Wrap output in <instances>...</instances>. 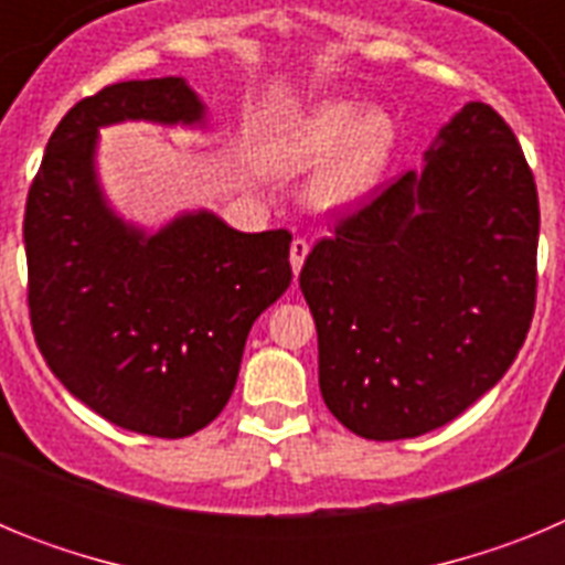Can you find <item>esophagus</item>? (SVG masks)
I'll use <instances>...</instances> for the list:
<instances>
[{"label":"esophagus","instance_id":"34e87169","mask_svg":"<svg viewBox=\"0 0 565 565\" xmlns=\"http://www.w3.org/2000/svg\"><path fill=\"white\" fill-rule=\"evenodd\" d=\"M288 257H291V271H294V277H297L299 271H302V263H306V257H308V243L302 237H297L291 243V254H288Z\"/></svg>","mask_w":565,"mask_h":565}]
</instances>
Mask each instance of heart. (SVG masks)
I'll return each instance as SVG.
<instances>
[{
  "instance_id": "obj_1",
  "label": "heart",
  "mask_w": 565,
  "mask_h": 565,
  "mask_svg": "<svg viewBox=\"0 0 565 565\" xmlns=\"http://www.w3.org/2000/svg\"><path fill=\"white\" fill-rule=\"evenodd\" d=\"M398 149V124L382 104L322 98L279 124L263 147V167L277 178L313 168L306 198L317 212H351L387 178Z\"/></svg>"
}]
</instances>
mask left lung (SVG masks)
<instances>
[{
	"mask_svg": "<svg viewBox=\"0 0 565 565\" xmlns=\"http://www.w3.org/2000/svg\"><path fill=\"white\" fill-rule=\"evenodd\" d=\"M537 232L515 132L469 102L424 167L339 221L299 271L328 411L356 436L398 441L492 391L535 313Z\"/></svg>",
	"mask_w": 565,
	"mask_h": 565,
	"instance_id": "left-lung-1",
	"label": "left lung"
}]
</instances>
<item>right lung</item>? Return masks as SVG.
I'll return each mask as SVG.
<instances>
[{"label": "right lung", "instance_id": "1", "mask_svg": "<svg viewBox=\"0 0 565 565\" xmlns=\"http://www.w3.org/2000/svg\"><path fill=\"white\" fill-rule=\"evenodd\" d=\"M206 127L186 78L109 84L50 135L24 209L30 326L78 402L124 430L183 438L221 416L254 319L291 286V234H246L209 209L158 232L98 183V129Z\"/></svg>", "mask_w": 565, "mask_h": 565}]
</instances>
